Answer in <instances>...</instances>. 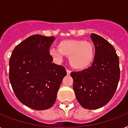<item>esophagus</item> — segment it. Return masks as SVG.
<instances>
[{
  "label": "esophagus",
  "instance_id": "1",
  "mask_svg": "<svg viewBox=\"0 0 128 128\" xmlns=\"http://www.w3.org/2000/svg\"><path fill=\"white\" fill-rule=\"evenodd\" d=\"M66 72H67V75H70V74H71V71L68 69H66Z\"/></svg>",
  "mask_w": 128,
  "mask_h": 128
}]
</instances>
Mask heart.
<instances>
[{
    "label": "heart",
    "mask_w": 128,
    "mask_h": 128,
    "mask_svg": "<svg viewBox=\"0 0 128 128\" xmlns=\"http://www.w3.org/2000/svg\"><path fill=\"white\" fill-rule=\"evenodd\" d=\"M58 48V49H50V56L58 62L63 60L64 56H69L70 64L76 69H84L94 60L95 49L90 41L81 39L63 40L59 42Z\"/></svg>",
    "instance_id": "heart-1"
}]
</instances>
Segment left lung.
<instances>
[{"label":"left lung","mask_w":128,"mask_h":128,"mask_svg":"<svg viewBox=\"0 0 128 128\" xmlns=\"http://www.w3.org/2000/svg\"><path fill=\"white\" fill-rule=\"evenodd\" d=\"M95 47L94 61L88 69L72 72L74 91L86 109H97L111 100L118 87L120 70L114 46L99 35L91 34Z\"/></svg>","instance_id":"8db88e82"}]
</instances>
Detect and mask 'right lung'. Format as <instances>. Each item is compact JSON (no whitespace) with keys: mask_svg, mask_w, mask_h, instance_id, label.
I'll return each instance as SVG.
<instances>
[{"mask_svg":"<svg viewBox=\"0 0 128 128\" xmlns=\"http://www.w3.org/2000/svg\"><path fill=\"white\" fill-rule=\"evenodd\" d=\"M54 36H30L14 48L9 60V79L20 101L36 110L48 109L56 100L65 68L52 63L49 48Z\"/></svg>","mask_w":128,"mask_h":128,"instance_id":"1","label":"right lung"}]
</instances>
